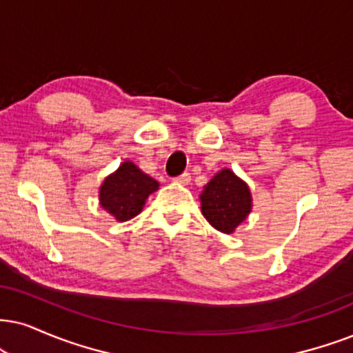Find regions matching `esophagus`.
<instances>
[{"mask_svg": "<svg viewBox=\"0 0 353 353\" xmlns=\"http://www.w3.org/2000/svg\"><path fill=\"white\" fill-rule=\"evenodd\" d=\"M174 182H177V184H182V185H187L190 182V174L189 172H182L181 176L174 177Z\"/></svg>", "mask_w": 353, "mask_h": 353, "instance_id": "esophagus-1", "label": "esophagus"}]
</instances>
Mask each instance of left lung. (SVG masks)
I'll return each instance as SVG.
<instances>
[{
    "instance_id": "obj_1",
    "label": "left lung",
    "mask_w": 353,
    "mask_h": 353,
    "mask_svg": "<svg viewBox=\"0 0 353 353\" xmlns=\"http://www.w3.org/2000/svg\"><path fill=\"white\" fill-rule=\"evenodd\" d=\"M202 213L213 228L231 234L252 208L251 190L231 169H221L200 194Z\"/></svg>"
}]
</instances>
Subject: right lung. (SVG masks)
<instances>
[{
	"mask_svg": "<svg viewBox=\"0 0 353 353\" xmlns=\"http://www.w3.org/2000/svg\"><path fill=\"white\" fill-rule=\"evenodd\" d=\"M158 181L141 172L133 163L125 161L102 182L99 189L101 207L117 221L132 220L143 210L146 199L158 190Z\"/></svg>",
	"mask_w": 353,
	"mask_h": 353,
	"instance_id": "obj_1",
	"label": "right lung"
}]
</instances>
